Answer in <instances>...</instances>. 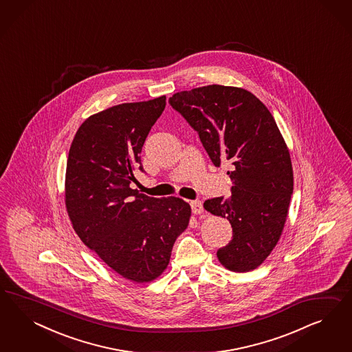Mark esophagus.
<instances>
[{
    "mask_svg": "<svg viewBox=\"0 0 352 352\" xmlns=\"http://www.w3.org/2000/svg\"><path fill=\"white\" fill-rule=\"evenodd\" d=\"M191 209L192 213L195 214V215H200V214L204 213L203 204H201V201H199V200L191 201Z\"/></svg>",
    "mask_w": 352,
    "mask_h": 352,
    "instance_id": "1",
    "label": "esophagus"
}]
</instances>
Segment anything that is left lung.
<instances>
[{
  "label": "left lung",
  "instance_id": "obj_1",
  "mask_svg": "<svg viewBox=\"0 0 352 352\" xmlns=\"http://www.w3.org/2000/svg\"><path fill=\"white\" fill-rule=\"evenodd\" d=\"M169 103L199 133L214 165H231V196L204 203L232 226V240L217 252L219 262L234 272L256 270L280 240L293 193L290 153L275 118L254 94L234 86L179 91Z\"/></svg>",
  "mask_w": 352,
  "mask_h": 352
}]
</instances>
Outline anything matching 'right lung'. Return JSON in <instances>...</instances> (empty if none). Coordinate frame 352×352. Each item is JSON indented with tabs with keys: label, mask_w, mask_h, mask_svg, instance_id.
I'll return each instance as SVG.
<instances>
[{
	"label": "right lung",
	"mask_w": 352,
	"mask_h": 352,
	"mask_svg": "<svg viewBox=\"0 0 352 352\" xmlns=\"http://www.w3.org/2000/svg\"><path fill=\"white\" fill-rule=\"evenodd\" d=\"M166 96L122 103L86 118L72 140L64 201L81 241L134 283L160 276L191 206L179 197H149L130 187L143 170L140 152Z\"/></svg>",
	"instance_id": "obj_1"
}]
</instances>
